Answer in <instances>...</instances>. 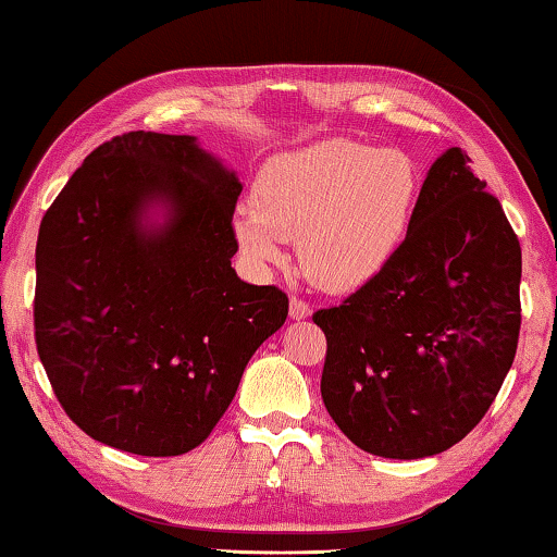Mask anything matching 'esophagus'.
Instances as JSON below:
<instances>
[{
  "mask_svg": "<svg viewBox=\"0 0 557 557\" xmlns=\"http://www.w3.org/2000/svg\"><path fill=\"white\" fill-rule=\"evenodd\" d=\"M310 312V302H305L302 297H293V300H289V318L293 320H307Z\"/></svg>",
  "mask_w": 557,
  "mask_h": 557,
  "instance_id": "1",
  "label": "esophagus"
}]
</instances>
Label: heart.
I'll use <instances>...</instances> for the list:
<instances>
[{"label":"heart","mask_w":557,"mask_h":557,"mask_svg":"<svg viewBox=\"0 0 557 557\" xmlns=\"http://www.w3.org/2000/svg\"><path fill=\"white\" fill-rule=\"evenodd\" d=\"M420 174L400 149L322 139L272 157L235 218L239 250L255 264L282 262V243L314 285L345 293L377 277L408 235Z\"/></svg>","instance_id":"b5f03b06"}]
</instances>
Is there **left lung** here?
<instances>
[{"label": "left lung", "instance_id": "left-lung-1", "mask_svg": "<svg viewBox=\"0 0 557 557\" xmlns=\"http://www.w3.org/2000/svg\"><path fill=\"white\" fill-rule=\"evenodd\" d=\"M468 162L460 147L440 154L387 268L312 314L327 337L322 403L380 458L418 460L460 443L516 360L520 243Z\"/></svg>", "mask_w": 557, "mask_h": 557}]
</instances>
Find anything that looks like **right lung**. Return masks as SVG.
Returning a JSON list of instances; mask_svg holds the SVG:
<instances>
[{
    "label": "right lung",
    "instance_id": "obj_1",
    "mask_svg": "<svg viewBox=\"0 0 557 557\" xmlns=\"http://www.w3.org/2000/svg\"><path fill=\"white\" fill-rule=\"evenodd\" d=\"M239 193L195 137L139 129L99 145L41 218L37 352L89 437L147 458L195 450L285 325L287 295L232 268Z\"/></svg>",
    "mask_w": 557,
    "mask_h": 557
}]
</instances>
